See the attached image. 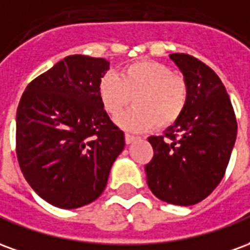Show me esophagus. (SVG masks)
<instances>
[{"label": "esophagus", "instance_id": "esophagus-1", "mask_svg": "<svg viewBox=\"0 0 250 250\" xmlns=\"http://www.w3.org/2000/svg\"><path fill=\"white\" fill-rule=\"evenodd\" d=\"M125 143H127V145H130V143H132V142H135L136 139H138V136L131 135V134H125Z\"/></svg>", "mask_w": 250, "mask_h": 250}]
</instances>
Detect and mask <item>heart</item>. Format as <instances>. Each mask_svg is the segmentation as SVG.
I'll return each instance as SVG.
<instances>
[{"label":"heart","instance_id":"b5f03b06","mask_svg":"<svg viewBox=\"0 0 250 250\" xmlns=\"http://www.w3.org/2000/svg\"><path fill=\"white\" fill-rule=\"evenodd\" d=\"M99 98L111 116L135 107L118 118V125L130 131L159 130L175 125L185 112L188 87L184 77L174 75L170 66L152 60L127 65L119 75L108 72L99 84Z\"/></svg>","mask_w":250,"mask_h":250}]
</instances>
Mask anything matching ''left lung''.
<instances>
[{
  "label": "left lung",
  "mask_w": 250,
  "mask_h": 250,
  "mask_svg": "<svg viewBox=\"0 0 250 250\" xmlns=\"http://www.w3.org/2000/svg\"><path fill=\"white\" fill-rule=\"evenodd\" d=\"M188 87L179 120L162 136H150L154 157L145 166L152 194L167 204L201 202L225 175L237 136V120L215 72L186 53L170 55Z\"/></svg>",
  "instance_id": "1"
}]
</instances>
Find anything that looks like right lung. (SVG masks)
Returning <instances> with one entry per match:
<instances>
[{
    "label": "right lung",
    "instance_id": "right-lung-1",
    "mask_svg": "<svg viewBox=\"0 0 250 250\" xmlns=\"http://www.w3.org/2000/svg\"><path fill=\"white\" fill-rule=\"evenodd\" d=\"M104 59L72 55L28 84L17 108L16 152L30 188L53 206L93 202L125 148L99 98Z\"/></svg>",
    "mask_w": 250,
    "mask_h": 250
}]
</instances>
